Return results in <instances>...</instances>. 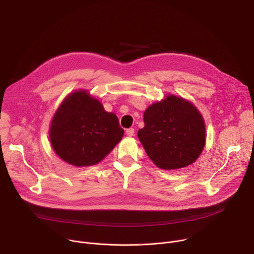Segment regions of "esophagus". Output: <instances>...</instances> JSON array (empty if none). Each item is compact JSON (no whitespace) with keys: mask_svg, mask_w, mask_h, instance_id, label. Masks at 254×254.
<instances>
[{"mask_svg":"<svg viewBox=\"0 0 254 254\" xmlns=\"http://www.w3.org/2000/svg\"><path fill=\"white\" fill-rule=\"evenodd\" d=\"M126 133H127L128 136H132L133 133H134V128H132V127L127 128V129L126 130Z\"/></svg>","mask_w":254,"mask_h":254,"instance_id":"esophagus-1","label":"esophagus"}]
</instances>
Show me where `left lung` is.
<instances>
[{
  "label": "left lung",
  "instance_id": "obj_1",
  "mask_svg": "<svg viewBox=\"0 0 254 254\" xmlns=\"http://www.w3.org/2000/svg\"><path fill=\"white\" fill-rule=\"evenodd\" d=\"M144 127L137 131L143 149L154 164L174 170L193 164L205 146V124L189 101L167 95L143 114Z\"/></svg>",
  "mask_w": 254,
  "mask_h": 254
}]
</instances>
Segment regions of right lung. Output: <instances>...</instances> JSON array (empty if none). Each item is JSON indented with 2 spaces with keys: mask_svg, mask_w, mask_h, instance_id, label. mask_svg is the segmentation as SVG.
<instances>
[{
  "mask_svg": "<svg viewBox=\"0 0 254 254\" xmlns=\"http://www.w3.org/2000/svg\"><path fill=\"white\" fill-rule=\"evenodd\" d=\"M124 135L118 117L106 113L86 90L69 94L56 111L49 131L59 158L75 167L99 163Z\"/></svg>",
  "mask_w": 254,
  "mask_h": 254,
  "instance_id": "right-lung-1",
  "label": "right lung"
}]
</instances>
